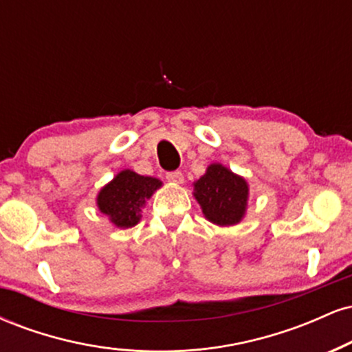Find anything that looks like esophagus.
Segmentation results:
<instances>
[{
  "label": "esophagus",
  "mask_w": 352,
  "mask_h": 352,
  "mask_svg": "<svg viewBox=\"0 0 352 352\" xmlns=\"http://www.w3.org/2000/svg\"><path fill=\"white\" fill-rule=\"evenodd\" d=\"M167 180L172 182V184H184V173L179 170H173V172H167Z\"/></svg>",
  "instance_id": "34e87169"
}]
</instances>
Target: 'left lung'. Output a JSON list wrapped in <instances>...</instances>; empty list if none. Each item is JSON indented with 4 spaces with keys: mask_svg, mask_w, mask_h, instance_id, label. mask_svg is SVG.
I'll list each match as a JSON object with an SVG mask.
<instances>
[{
    "mask_svg": "<svg viewBox=\"0 0 352 352\" xmlns=\"http://www.w3.org/2000/svg\"><path fill=\"white\" fill-rule=\"evenodd\" d=\"M195 199L205 217L217 225H235L245 215L248 185L220 164H212L195 182Z\"/></svg>",
    "mask_w": 352,
    "mask_h": 352,
    "instance_id": "1",
    "label": "left lung"
}]
</instances>
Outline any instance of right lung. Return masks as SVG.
Segmentation results:
<instances>
[{
    "label": "right lung",
    "instance_id": "add662e5",
    "mask_svg": "<svg viewBox=\"0 0 352 352\" xmlns=\"http://www.w3.org/2000/svg\"><path fill=\"white\" fill-rule=\"evenodd\" d=\"M162 185L153 177H142L132 170H122L99 192L98 207L120 228H129L140 220L145 200Z\"/></svg>",
    "mask_w": 352,
    "mask_h": 352
}]
</instances>
